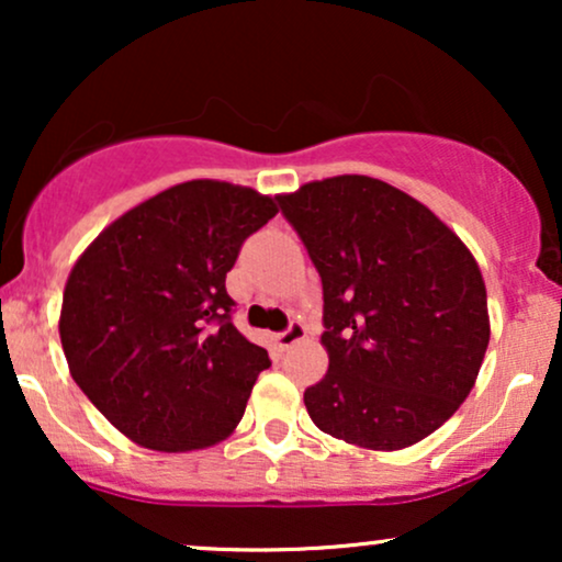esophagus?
Segmentation results:
<instances>
[{"label": "esophagus", "mask_w": 562, "mask_h": 562, "mask_svg": "<svg viewBox=\"0 0 562 562\" xmlns=\"http://www.w3.org/2000/svg\"><path fill=\"white\" fill-rule=\"evenodd\" d=\"M303 338H306V327H303L301 322H293V325H290L285 333L274 335L277 346H280V348H293L295 344H301Z\"/></svg>", "instance_id": "esophagus-1"}]
</instances>
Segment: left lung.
I'll use <instances>...</instances> for the list:
<instances>
[{"mask_svg":"<svg viewBox=\"0 0 562 562\" xmlns=\"http://www.w3.org/2000/svg\"><path fill=\"white\" fill-rule=\"evenodd\" d=\"M322 277L330 367L303 393L333 438L396 451L460 409L486 357V285L468 245L389 182L344 173L277 195Z\"/></svg>","mask_w":562,"mask_h":562,"instance_id":"1","label":"left lung"}]
</instances>
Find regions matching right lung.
<instances>
[{
    "label": "right lung",
    "instance_id": "add662e5",
    "mask_svg": "<svg viewBox=\"0 0 562 562\" xmlns=\"http://www.w3.org/2000/svg\"><path fill=\"white\" fill-rule=\"evenodd\" d=\"M277 214L250 187L192 179L108 224L70 269L60 340L76 385L126 438L209 449L243 420L269 353L232 325L227 272Z\"/></svg>",
    "mask_w": 562,
    "mask_h": 562
}]
</instances>
